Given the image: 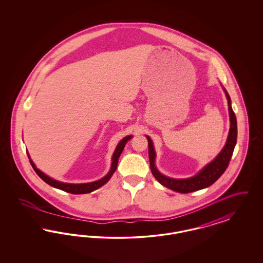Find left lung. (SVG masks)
I'll list each match as a JSON object with an SVG mask.
<instances>
[{"mask_svg":"<svg viewBox=\"0 0 263 263\" xmlns=\"http://www.w3.org/2000/svg\"><path fill=\"white\" fill-rule=\"evenodd\" d=\"M224 90H225L226 97L228 99L229 113H230V120H231V128H230L228 140H227L224 149L218 155V157L213 162L208 163L198 175H196L193 177H190V178H185V179H175V178L166 177L162 174H160L155 166L156 153L154 151L152 140L150 137L147 136L148 144H149L151 172L156 177V179L161 184H163V186L170 188L176 192L189 193V192L200 190L203 188L212 185L213 183L224 174L226 168L228 167L229 163L231 161V158L233 156V152H234L236 143H237V133H238L237 118H236V115L233 111V108L231 105V99H230V96L227 92L225 88H224Z\"/></svg>","mask_w":263,"mask_h":263,"instance_id":"obj_1","label":"left lung"}]
</instances>
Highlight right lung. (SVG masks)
<instances>
[{
	"label": "right lung",
	"instance_id": "1",
	"mask_svg": "<svg viewBox=\"0 0 263 263\" xmlns=\"http://www.w3.org/2000/svg\"><path fill=\"white\" fill-rule=\"evenodd\" d=\"M132 138V136H127V137L123 138L119 144L117 145L115 152L113 154L112 156V164H111V168L109 171V173L107 175H105L103 178H101L98 181H93V182H89V183H82V184H72V183H64V182H60V181H57L53 178H51L49 176H47L46 175H44L42 172H40L38 168H36V166L34 165L33 162L31 160H29L30 164L32 165L33 170L35 171V173L37 174L38 176L43 180L45 181L47 184H49L50 186L53 187L58 188V189H61L63 191H66V192H69V193H72V194H85V193H89L98 188H100V186H102L103 184H105L109 178L112 176L113 173L116 171L117 168V163H118V158L120 157L122 151L125 147V144L127 143L128 140H130ZM30 159V158H29Z\"/></svg>",
	"mask_w": 263,
	"mask_h": 263
}]
</instances>
